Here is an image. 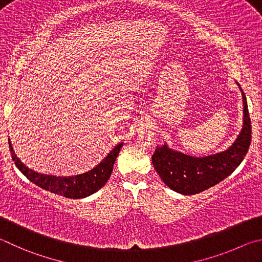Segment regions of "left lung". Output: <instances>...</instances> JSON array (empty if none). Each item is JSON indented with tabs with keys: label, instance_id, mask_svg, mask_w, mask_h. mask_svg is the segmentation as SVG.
Segmentation results:
<instances>
[{
	"label": "left lung",
	"instance_id": "obj_1",
	"mask_svg": "<svg viewBox=\"0 0 262 262\" xmlns=\"http://www.w3.org/2000/svg\"><path fill=\"white\" fill-rule=\"evenodd\" d=\"M241 92L244 104V123L238 138L228 149L204 158L177 152L169 148L167 144L155 149L152 155L154 169L169 189L185 195L199 193L223 181L242 163L249 150L252 137L246 96L242 89Z\"/></svg>",
	"mask_w": 262,
	"mask_h": 262
}]
</instances>
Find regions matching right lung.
<instances>
[{"label": "right lung", "instance_id": "obj_1", "mask_svg": "<svg viewBox=\"0 0 262 262\" xmlns=\"http://www.w3.org/2000/svg\"><path fill=\"white\" fill-rule=\"evenodd\" d=\"M123 143H119L115 146L114 149L101 161L98 166L94 167L92 170L80 173V175L67 176V177H57L52 175H45L39 173L32 169L27 168L19 159L17 158L12 149V146L9 139V148H10L12 161L15 162L16 167L19 169L23 175L26 176L35 185L40 186L41 189L52 192L55 194H59L70 199H80L86 198L91 194L95 193L100 190L112 175L114 163L121 150Z\"/></svg>", "mask_w": 262, "mask_h": 262}]
</instances>
